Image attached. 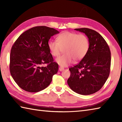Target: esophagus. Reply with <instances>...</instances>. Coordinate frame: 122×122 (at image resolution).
Wrapping results in <instances>:
<instances>
[{"mask_svg": "<svg viewBox=\"0 0 122 122\" xmlns=\"http://www.w3.org/2000/svg\"><path fill=\"white\" fill-rule=\"evenodd\" d=\"M59 69V71H62L63 70H64V68H62V67H60Z\"/></svg>", "mask_w": 122, "mask_h": 122, "instance_id": "1", "label": "esophagus"}]
</instances>
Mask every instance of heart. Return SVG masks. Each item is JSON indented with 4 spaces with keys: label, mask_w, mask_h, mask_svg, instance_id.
Masks as SVG:
<instances>
[{
    "label": "heart",
    "mask_w": 122,
    "mask_h": 122,
    "mask_svg": "<svg viewBox=\"0 0 122 122\" xmlns=\"http://www.w3.org/2000/svg\"><path fill=\"white\" fill-rule=\"evenodd\" d=\"M48 46L53 56H58L63 49L64 54L56 59V62L64 67L70 64L73 60L78 61L84 58L89 51L90 42L84 34L65 31L56 36V41H49Z\"/></svg>",
    "instance_id": "b5f03b06"
}]
</instances>
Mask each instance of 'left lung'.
<instances>
[{
  "instance_id": "left-lung-1",
  "label": "left lung",
  "mask_w": 122,
  "mask_h": 122,
  "mask_svg": "<svg viewBox=\"0 0 122 122\" xmlns=\"http://www.w3.org/2000/svg\"><path fill=\"white\" fill-rule=\"evenodd\" d=\"M74 30L85 33L90 48L78 64L69 68L71 75L67 82L71 89L79 94H92L102 87L109 76L111 51L104 39L96 31L86 28Z\"/></svg>"
}]
</instances>
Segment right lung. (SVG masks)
I'll use <instances>...</instances> for the list:
<instances>
[{"mask_svg":"<svg viewBox=\"0 0 122 122\" xmlns=\"http://www.w3.org/2000/svg\"><path fill=\"white\" fill-rule=\"evenodd\" d=\"M59 32L53 28L37 26L20 35L13 45L10 56V72L20 88L37 92L47 87L58 64L53 61L48 48L50 38ZM47 64L45 67L42 65Z\"/></svg>","mask_w":122,"mask_h":122,"instance_id":"obj_1","label":"right lung"}]
</instances>
